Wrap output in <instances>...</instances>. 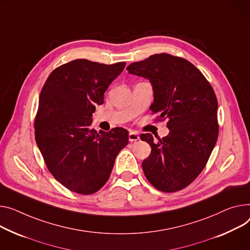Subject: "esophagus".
<instances>
[{
	"label": "esophagus",
	"instance_id": "34e87169",
	"mask_svg": "<svg viewBox=\"0 0 250 250\" xmlns=\"http://www.w3.org/2000/svg\"><path fill=\"white\" fill-rule=\"evenodd\" d=\"M128 140H129L130 143H135V142L140 140V136H139L138 132H136V131H130L129 135H128Z\"/></svg>",
	"mask_w": 250,
	"mask_h": 250
}]
</instances>
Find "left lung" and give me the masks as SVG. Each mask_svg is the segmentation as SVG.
<instances>
[{"mask_svg": "<svg viewBox=\"0 0 250 250\" xmlns=\"http://www.w3.org/2000/svg\"><path fill=\"white\" fill-rule=\"evenodd\" d=\"M127 71L149 79L157 120H168L169 135L154 142L151 134L142 141L152 146L143 161V171L162 192L186 188L200 175L217 142V98L202 72L188 60L168 53L154 54L127 66Z\"/></svg>", "mask_w": 250, "mask_h": 250, "instance_id": "1", "label": "left lung"}]
</instances>
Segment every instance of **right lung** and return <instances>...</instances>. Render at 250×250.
I'll return each mask as SVG.
<instances>
[{
  "label": "right lung",
  "instance_id": "add662e5",
  "mask_svg": "<svg viewBox=\"0 0 250 250\" xmlns=\"http://www.w3.org/2000/svg\"><path fill=\"white\" fill-rule=\"evenodd\" d=\"M125 62L104 64L76 59L55 68L41 90L35 139L49 172L68 190L90 195L107 182L116 156L128 143L123 127H91L96 104Z\"/></svg>",
  "mask_w": 250,
  "mask_h": 250
}]
</instances>
